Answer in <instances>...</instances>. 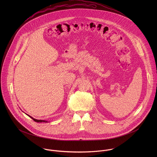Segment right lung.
I'll return each mask as SVG.
<instances>
[{"instance_id": "obj_1", "label": "right lung", "mask_w": 157, "mask_h": 157, "mask_svg": "<svg viewBox=\"0 0 157 157\" xmlns=\"http://www.w3.org/2000/svg\"><path fill=\"white\" fill-rule=\"evenodd\" d=\"M28 115L30 118H31L34 121H36V122H45V123H46V122H48V121H45V120H36V119H35V118H33L32 117H31L30 115Z\"/></svg>"}]
</instances>
